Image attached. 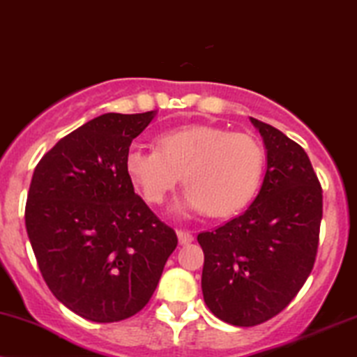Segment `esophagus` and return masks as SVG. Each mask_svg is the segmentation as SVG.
<instances>
[{
  "mask_svg": "<svg viewBox=\"0 0 357 357\" xmlns=\"http://www.w3.org/2000/svg\"><path fill=\"white\" fill-rule=\"evenodd\" d=\"M177 236H178V242L182 245L190 244V242L194 241V236H192V234L188 232V230H177Z\"/></svg>",
  "mask_w": 357,
  "mask_h": 357,
  "instance_id": "esophagus-1",
  "label": "esophagus"
}]
</instances>
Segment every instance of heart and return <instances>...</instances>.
I'll return each mask as SVG.
<instances>
[{"mask_svg":"<svg viewBox=\"0 0 357 357\" xmlns=\"http://www.w3.org/2000/svg\"><path fill=\"white\" fill-rule=\"evenodd\" d=\"M266 153L249 133L213 125L169 130L157 146L133 144L125 169L146 202L162 204L175 187H188L180 212L229 217L245 207L262 182Z\"/></svg>","mask_w":357,"mask_h":357,"instance_id":"obj_1","label":"heart"}]
</instances>
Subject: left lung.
<instances>
[{
	"instance_id": "left-lung-1",
	"label": "left lung",
	"mask_w": 357,
	"mask_h": 357,
	"mask_svg": "<svg viewBox=\"0 0 357 357\" xmlns=\"http://www.w3.org/2000/svg\"><path fill=\"white\" fill-rule=\"evenodd\" d=\"M250 121L267 150L261 192L242 215L197 236L205 304L238 328L272 319L294 299L316 262L322 219V187L303 146Z\"/></svg>"
}]
</instances>
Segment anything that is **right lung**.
<instances>
[{
    "label": "right lung",
    "instance_id": "obj_1",
    "mask_svg": "<svg viewBox=\"0 0 357 357\" xmlns=\"http://www.w3.org/2000/svg\"><path fill=\"white\" fill-rule=\"evenodd\" d=\"M155 112L105 113L38 162L24 224L53 296L93 322L135 316L157 289L177 234L133 190L125 157Z\"/></svg>",
    "mask_w": 357,
    "mask_h": 357
}]
</instances>
